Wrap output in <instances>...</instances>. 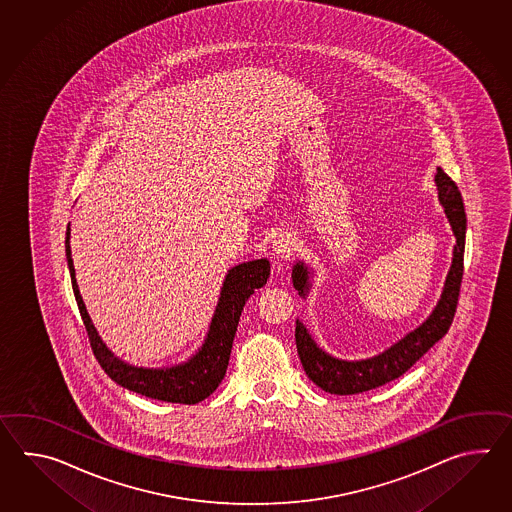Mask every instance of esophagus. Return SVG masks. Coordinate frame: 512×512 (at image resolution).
I'll list each match as a JSON object with an SVG mask.
<instances>
[{
    "mask_svg": "<svg viewBox=\"0 0 512 512\" xmlns=\"http://www.w3.org/2000/svg\"><path fill=\"white\" fill-rule=\"evenodd\" d=\"M294 251V238L291 234H280L272 241V254L280 260H287Z\"/></svg>",
    "mask_w": 512,
    "mask_h": 512,
    "instance_id": "obj_1",
    "label": "esophagus"
}]
</instances>
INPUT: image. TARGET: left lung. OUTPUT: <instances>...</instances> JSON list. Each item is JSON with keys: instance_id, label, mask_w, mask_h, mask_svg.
<instances>
[{"instance_id": "8db88e82", "label": "left lung", "mask_w": 512, "mask_h": 512, "mask_svg": "<svg viewBox=\"0 0 512 512\" xmlns=\"http://www.w3.org/2000/svg\"><path fill=\"white\" fill-rule=\"evenodd\" d=\"M435 185L439 190V201L445 208L446 218L456 236L454 258L450 271L446 274L445 287L432 315L406 337L395 342L392 348L382 351L379 355L364 360H340L327 355L324 349L316 346L315 340L309 335L307 327L296 320L294 338L296 349L302 360L305 375L315 382L324 392L335 395H353L379 388L386 382L395 381L403 373L410 370L417 360L434 346L437 340L445 337L448 327L456 315L459 287L463 280V254H465V234H467V214L461 199V192L456 183L448 175L437 168ZM309 269L304 261H298L293 267V285L300 296L309 293Z\"/></svg>"}]
</instances>
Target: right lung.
Here are the masks:
<instances>
[{
  "mask_svg": "<svg viewBox=\"0 0 512 512\" xmlns=\"http://www.w3.org/2000/svg\"><path fill=\"white\" fill-rule=\"evenodd\" d=\"M71 230L66 232L67 267L71 274L73 293L77 298L78 311L86 326L91 349L102 370L113 381L130 392L141 393L144 397L166 401V403L196 404L216 392L229 366L230 349L238 329L243 305L251 294L267 283L271 274V263L265 258L247 261L232 267L219 293L218 305L208 327L207 338L196 355L172 368H137L115 357L87 315L86 304L78 291L75 267L69 247Z\"/></svg>",
  "mask_w": 512,
  "mask_h": 512,
  "instance_id": "right-lung-1",
  "label": "right lung"
}]
</instances>
